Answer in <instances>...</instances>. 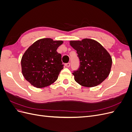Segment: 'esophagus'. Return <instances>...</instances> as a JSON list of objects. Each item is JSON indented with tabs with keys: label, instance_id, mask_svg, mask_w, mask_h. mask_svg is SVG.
<instances>
[{
	"label": "esophagus",
	"instance_id": "obj_1",
	"mask_svg": "<svg viewBox=\"0 0 132 132\" xmlns=\"http://www.w3.org/2000/svg\"><path fill=\"white\" fill-rule=\"evenodd\" d=\"M70 65V63H68L65 64V66L67 67H69Z\"/></svg>",
	"mask_w": 132,
	"mask_h": 132
}]
</instances>
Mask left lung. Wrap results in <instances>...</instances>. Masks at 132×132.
<instances>
[{
	"instance_id": "8db88e82",
	"label": "left lung",
	"mask_w": 132,
	"mask_h": 132,
	"mask_svg": "<svg viewBox=\"0 0 132 132\" xmlns=\"http://www.w3.org/2000/svg\"><path fill=\"white\" fill-rule=\"evenodd\" d=\"M80 60L74 80L81 86L91 87L100 84L109 75L112 63L110 54L100 43L92 39L70 41Z\"/></svg>"
}]
</instances>
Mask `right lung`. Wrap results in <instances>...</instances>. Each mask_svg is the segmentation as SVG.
<instances>
[{
    "label": "right lung",
    "mask_w": 132,
    "mask_h": 132,
    "mask_svg": "<svg viewBox=\"0 0 132 132\" xmlns=\"http://www.w3.org/2000/svg\"><path fill=\"white\" fill-rule=\"evenodd\" d=\"M63 43L50 38H42L25 51L21 61L22 73L32 85L42 88L57 80L63 68L62 55L57 50Z\"/></svg>",
    "instance_id": "add662e5"
}]
</instances>
